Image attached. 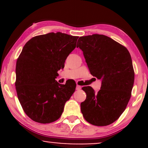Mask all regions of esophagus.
Segmentation results:
<instances>
[{"instance_id": "1", "label": "esophagus", "mask_w": 148, "mask_h": 148, "mask_svg": "<svg viewBox=\"0 0 148 148\" xmlns=\"http://www.w3.org/2000/svg\"><path fill=\"white\" fill-rule=\"evenodd\" d=\"M76 89L77 90H79L81 89V86H79V85H77V86H76Z\"/></svg>"}]
</instances>
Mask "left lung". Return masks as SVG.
Listing matches in <instances>:
<instances>
[{"label": "left lung", "instance_id": "1", "mask_svg": "<svg viewBox=\"0 0 148 148\" xmlns=\"http://www.w3.org/2000/svg\"><path fill=\"white\" fill-rule=\"evenodd\" d=\"M78 42L90 74L101 79L97 93L90 86L82 88L86 99L81 103V113L91 125H109L120 118L132 95L134 71L130 53L103 35L80 37Z\"/></svg>", "mask_w": 148, "mask_h": 148}]
</instances>
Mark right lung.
<instances>
[{
  "mask_svg": "<svg viewBox=\"0 0 148 148\" xmlns=\"http://www.w3.org/2000/svg\"><path fill=\"white\" fill-rule=\"evenodd\" d=\"M79 37L60 32L37 35L24 45L16 65V94L25 113L33 121L51 123L60 118L76 85L56 81Z\"/></svg>",
  "mask_w": 148,
  "mask_h": 148,
  "instance_id": "obj_1",
  "label": "right lung"
}]
</instances>
